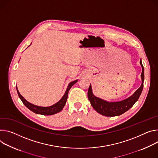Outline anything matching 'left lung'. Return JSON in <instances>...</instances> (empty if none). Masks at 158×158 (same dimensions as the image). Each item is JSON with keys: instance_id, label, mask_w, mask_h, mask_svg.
<instances>
[{"instance_id": "1", "label": "left lung", "mask_w": 158, "mask_h": 158, "mask_svg": "<svg viewBox=\"0 0 158 158\" xmlns=\"http://www.w3.org/2000/svg\"><path fill=\"white\" fill-rule=\"evenodd\" d=\"M140 64L142 66V84L140 87L134 93L132 96L125 99V100H123L122 102H107L105 100L96 97L93 94L91 85L90 84L88 92V99L91 102V106L97 112L106 117H115L120 115V114L126 112L131 107H132V106L138 100L142 93L143 87H144V70L141 60L140 61Z\"/></svg>"}]
</instances>
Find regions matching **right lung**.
I'll return each instance as SVG.
<instances>
[{
	"label": "right lung",
	"mask_w": 158,
	"mask_h": 158,
	"mask_svg": "<svg viewBox=\"0 0 158 158\" xmlns=\"http://www.w3.org/2000/svg\"><path fill=\"white\" fill-rule=\"evenodd\" d=\"M77 82V80H76L74 81H73L69 83L68 87L67 88V90L65 93V94L63 96V97L61 98V99L59 102H57L55 105L48 106V107H41L34 105L28 102L21 95L19 91L18 90V88L16 87L17 92L18 94V96L19 98L21 99L22 102L23 104L28 108L30 109L33 112L36 113V114H44V115H52V114H54L55 113H57L60 112L64 108V106L65 105V103L67 102V99L68 97V93L70 90V89L72 88L73 85Z\"/></svg>",
	"instance_id": "right-lung-1"
}]
</instances>
